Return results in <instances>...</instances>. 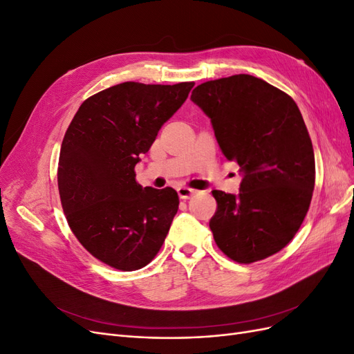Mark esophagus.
I'll return each mask as SVG.
<instances>
[{"label":"esophagus","instance_id":"1","mask_svg":"<svg viewBox=\"0 0 354 354\" xmlns=\"http://www.w3.org/2000/svg\"><path fill=\"white\" fill-rule=\"evenodd\" d=\"M177 194H178L180 199H190L192 196H194V195L196 194V192H195L194 189H190V187L181 186V187H178V189H177Z\"/></svg>","mask_w":354,"mask_h":354}]
</instances>
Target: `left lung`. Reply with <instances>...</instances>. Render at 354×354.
Returning <instances> with one entry per match:
<instances>
[{"instance_id": "left-lung-1", "label": "left lung", "mask_w": 354, "mask_h": 354, "mask_svg": "<svg viewBox=\"0 0 354 354\" xmlns=\"http://www.w3.org/2000/svg\"><path fill=\"white\" fill-rule=\"evenodd\" d=\"M190 99L242 174L238 195L212 190L214 241L243 264L279 252L301 226L315 189L313 146L297 103L246 73L203 82Z\"/></svg>"}]
</instances>
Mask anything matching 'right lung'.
I'll list each match as a JSON object with an SVG mask.
<instances>
[{"mask_svg": "<svg viewBox=\"0 0 354 354\" xmlns=\"http://www.w3.org/2000/svg\"><path fill=\"white\" fill-rule=\"evenodd\" d=\"M194 85H113L85 100L66 130L57 169L63 211L84 248L113 269H142L167 238L177 192L142 187L134 167Z\"/></svg>", "mask_w": 354, "mask_h": 354, "instance_id": "obj_1", "label": "right lung"}]
</instances>
